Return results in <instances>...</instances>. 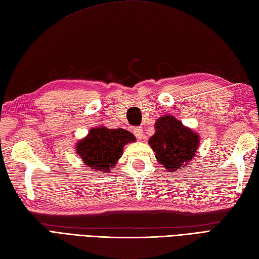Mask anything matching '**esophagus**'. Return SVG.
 <instances>
[{"mask_svg": "<svg viewBox=\"0 0 259 259\" xmlns=\"http://www.w3.org/2000/svg\"><path fill=\"white\" fill-rule=\"evenodd\" d=\"M134 134L138 139H142V137H144V129L141 126H137V128L134 129Z\"/></svg>", "mask_w": 259, "mask_h": 259, "instance_id": "esophagus-1", "label": "esophagus"}]
</instances>
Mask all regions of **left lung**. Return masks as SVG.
Returning a JSON list of instances; mask_svg holds the SVG:
<instances>
[{
	"instance_id": "8db88e82",
	"label": "left lung",
	"mask_w": 259,
	"mask_h": 259,
	"mask_svg": "<svg viewBox=\"0 0 259 259\" xmlns=\"http://www.w3.org/2000/svg\"><path fill=\"white\" fill-rule=\"evenodd\" d=\"M155 126L156 133L149 139V145L157 160L174 172L181 170L196 155L199 136L170 114L157 119Z\"/></svg>"
}]
</instances>
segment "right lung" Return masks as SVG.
I'll use <instances>...</instances> for the list:
<instances>
[{
  "label": "right lung",
  "instance_id": "right-lung-1",
  "mask_svg": "<svg viewBox=\"0 0 259 259\" xmlns=\"http://www.w3.org/2000/svg\"><path fill=\"white\" fill-rule=\"evenodd\" d=\"M135 141V136L122 128L97 126L76 144L75 150L90 169L109 172L110 168L114 167L122 156L124 145Z\"/></svg>",
  "mask_w": 259,
  "mask_h": 259
}]
</instances>
